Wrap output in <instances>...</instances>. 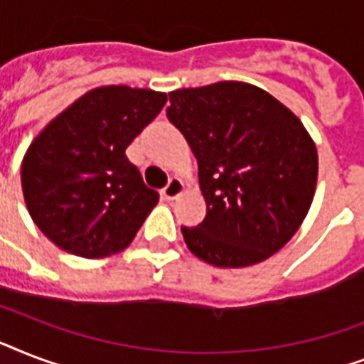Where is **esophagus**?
I'll list each match as a JSON object with an SVG mask.
<instances>
[{
	"instance_id": "esophagus-1",
	"label": "esophagus",
	"mask_w": 364,
	"mask_h": 364,
	"mask_svg": "<svg viewBox=\"0 0 364 364\" xmlns=\"http://www.w3.org/2000/svg\"><path fill=\"white\" fill-rule=\"evenodd\" d=\"M183 181L181 179H177V177H173V179H170V183H168V185H166L164 188H162V194H164L166 198L168 200H173V198H177V196H179V194L183 193Z\"/></svg>"
}]
</instances>
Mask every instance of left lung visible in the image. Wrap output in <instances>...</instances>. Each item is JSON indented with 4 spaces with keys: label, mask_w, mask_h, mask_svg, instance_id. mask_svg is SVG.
<instances>
[{
    "label": "left lung",
    "mask_w": 364,
    "mask_h": 364,
    "mask_svg": "<svg viewBox=\"0 0 364 364\" xmlns=\"http://www.w3.org/2000/svg\"><path fill=\"white\" fill-rule=\"evenodd\" d=\"M198 160L208 213L181 227L191 253L219 268L257 264L293 238L317 185L316 143L259 87L213 82L170 92L166 109Z\"/></svg>",
    "instance_id": "8db88e82"
}]
</instances>
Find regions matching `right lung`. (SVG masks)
<instances>
[{
  "label": "right lung",
  "mask_w": 364,
  "mask_h": 364,
  "mask_svg": "<svg viewBox=\"0 0 364 364\" xmlns=\"http://www.w3.org/2000/svg\"><path fill=\"white\" fill-rule=\"evenodd\" d=\"M166 100L147 88H94L33 139L22 160V193L33 223L54 245L85 259L130 245L159 193L143 183L126 147Z\"/></svg>",
  "instance_id": "1"
}]
</instances>
